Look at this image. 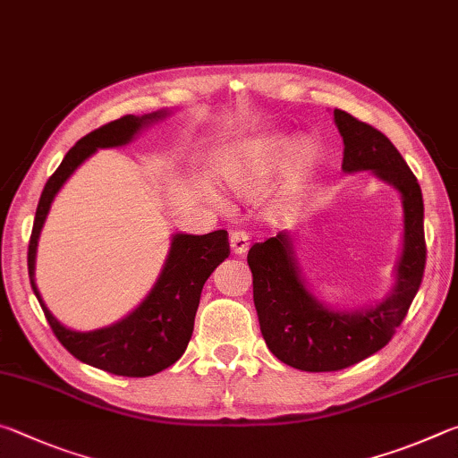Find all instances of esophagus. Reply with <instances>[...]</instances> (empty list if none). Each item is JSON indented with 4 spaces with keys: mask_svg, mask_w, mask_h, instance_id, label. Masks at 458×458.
Segmentation results:
<instances>
[{
    "mask_svg": "<svg viewBox=\"0 0 458 458\" xmlns=\"http://www.w3.org/2000/svg\"><path fill=\"white\" fill-rule=\"evenodd\" d=\"M248 246H250V236H248V232L244 230H234L230 234V248L234 254H244L248 250Z\"/></svg>",
    "mask_w": 458,
    "mask_h": 458,
    "instance_id": "1",
    "label": "esophagus"
}]
</instances>
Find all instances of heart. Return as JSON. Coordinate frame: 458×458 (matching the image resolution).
Returning a JSON list of instances; mask_svg holds the SVG:
<instances>
[{
  "label": "heart",
  "instance_id": "heart-1",
  "mask_svg": "<svg viewBox=\"0 0 458 458\" xmlns=\"http://www.w3.org/2000/svg\"><path fill=\"white\" fill-rule=\"evenodd\" d=\"M291 137L281 133H262L240 139L222 159V175L236 191H252L265 183L281 165L284 153L291 149ZM311 147L301 143L294 149L293 177H299L311 165Z\"/></svg>",
  "mask_w": 458,
  "mask_h": 458
}]
</instances>
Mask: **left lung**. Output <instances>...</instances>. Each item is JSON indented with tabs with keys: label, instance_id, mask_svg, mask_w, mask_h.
<instances>
[{
	"label": "left lung",
	"instance_id": "8db88e82",
	"mask_svg": "<svg viewBox=\"0 0 458 458\" xmlns=\"http://www.w3.org/2000/svg\"><path fill=\"white\" fill-rule=\"evenodd\" d=\"M344 137V172L369 169L394 185L404 206V250L392 293L366 311H333L319 303L299 276L286 232L248 250L252 293L268 350L286 366L303 371H337L387 345L420 289L426 242L424 204L416 175L382 131L350 113L333 111Z\"/></svg>",
	"mask_w": 458,
	"mask_h": 458
}]
</instances>
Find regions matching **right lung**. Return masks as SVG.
I'll return each instance as SVG.
<instances>
[{
    "mask_svg": "<svg viewBox=\"0 0 458 458\" xmlns=\"http://www.w3.org/2000/svg\"><path fill=\"white\" fill-rule=\"evenodd\" d=\"M165 114L167 111L143 114V117L125 114V117L106 123L92 133L84 135L66 153L60 167L46 182L40 201H38L32 236H30V283H32V289L40 301V307L54 335L76 360L114 376H153L174 366L182 358L191 339L193 319H196L204 283L214 273V268L230 254L228 232L216 230L204 236L175 234L164 270H161L149 294L143 299V303L111 327L87 333L64 327L40 299V293H38L34 283L38 238H40L46 216L50 212L52 199L56 198L62 185L84 159H89L92 153L103 149V147L127 145L143 127L153 121L164 119Z\"/></svg>",
    "mask_w": 458,
    "mask_h": 458,
    "instance_id": "right-lung-1",
    "label": "right lung"
}]
</instances>
